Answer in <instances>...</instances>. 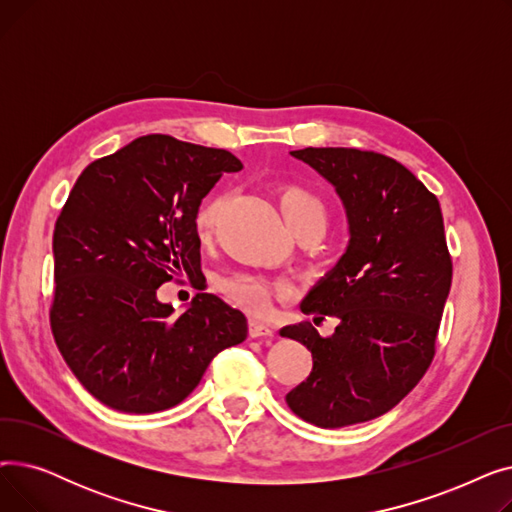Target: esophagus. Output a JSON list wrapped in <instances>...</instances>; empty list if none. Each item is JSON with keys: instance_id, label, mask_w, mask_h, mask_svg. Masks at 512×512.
Returning a JSON list of instances; mask_svg holds the SVG:
<instances>
[{"instance_id": "esophagus-1", "label": "esophagus", "mask_w": 512, "mask_h": 512, "mask_svg": "<svg viewBox=\"0 0 512 512\" xmlns=\"http://www.w3.org/2000/svg\"><path fill=\"white\" fill-rule=\"evenodd\" d=\"M249 336L251 338H272L274 328L267 324H261V321H257V319H251L249 321Z\"/></svg>"}]
</instances>
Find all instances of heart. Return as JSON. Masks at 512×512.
<instances>
[{"mask_svg": "<svg viewBox=\"0 0 512 512\" xmlns=\"http://www.w3.org/2000/svg\"><path fill=\"white\" fill-rule=\"evenodd\" d=\"M222 205H224L222 197H213L197 209L195 232L201 238H207L213 232L215 222H218V215L222 211ZM278 207L292 230H299L303 226L321 228L326 218V211L321 201L311 191H307L305 186H299V184H286L278 188ZM220 286L234 305H238L240 309H245L255 317L270 315L274 309L276 288L259 276L234 274L230 278H224Z\"/></svg>", "mask_w": 512, "mask_h": 512, "instance_id": "obj_1", "label": "heart"}]
</instances>
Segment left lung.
I'll return each mask as SVG.
<instances>
[{"label":"left lung","instance_id":"left-lung-1","mask_svg":"<svg viewBox=\"0 0 512 512\" xmlns=\"http://www.w3.org/2000/svg\"><path fill=\"white\" fill-rule=\"evenodd\" d=\"M290 155L334 186L348 222L342 257L301 301L303 313L336 317L334 334L305 324L280 330L313 357L309 378L286 394L288 407L336 429L388 413L423 378L452 261L436 195L396 159L346 147Z\"/></svg>","mask_w":512,"mask_h":512}]
</instances>
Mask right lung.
Listing matches in <instances>:
<instances>
[{"label":"right lung","instance_id":"obj_1","mask_svg":"<svg viewBox=\"0 0 512 512\" xmlns=\"http://www.w3.org/2000/svg\"><path fill=\"white\" fill-rule=\"evenodd\" d=\"M224 151L147 134L89 164L53 230L51 332L76 380L105 407L157 413L182 402L211 359L247 338V317L213 294L180 315L157 288L201 272L195 215Z\"/></svg>","mask_w":512,"mask_h":512}]
</instances>
